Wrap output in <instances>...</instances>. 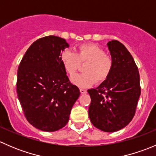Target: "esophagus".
Instances as JSON below:
<instances>
[{
  "label": "esophagus",
  "mask_w": 156,
  "mask_h": 156,
  "mask_svg": "<svg viewBox=\"0 0 156 156\" xmlns=\"http://www.w3.org/2000/svg\"><path fill=\"white\" fill-rule=\"evenodd\" d=\"M80 92H81V94H87V90H86L85 89H82V88L80 89Z\"/></svg>",
  "instance_id": "1"
}]
</instances>
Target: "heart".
Returning a JSON list of instances; mask_svg holds the SVG:
<instances>
[{
  "label": "heart",
  "mask_w": 156,
  "mask_h": 156,
  "mask_svg": "<svg viewBox=\"0 0 156 156\" xmlns=\"http://www.w3.org/2000/svg\"><path fill=\"white\" fill-rule=\"evenodd\" d=\"M66 72L73 75L81 67L84 73L72 77V83L81 88L89 87L96 82L101 84L108 78L113 68L112 59L106 51L94 44H83L78 46L76 53L66 50L60 56Z\"/></svg>",
  "instance_id": "1"
}]
</instances>
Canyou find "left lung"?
I'll return each instance as SVG.
<instances>
[{"mask_svg": "<svg viewBox=\"0 0 156 156\" xmlns=\"http://www.w3.org/2000/svg\"><path fill=\"white\" fill-rule=\"evenodd\" d=\"M107 45L113 68L104 82L87 90L91 98L88 113L94 126L115 132L127 126L133 118L141 88L138 68L125 45L116 40Z\"/></svg>", "mask_w": 156, "mask_h": 156, "instance_id": "8db88e82", "label": "left lung"}]
</instances>
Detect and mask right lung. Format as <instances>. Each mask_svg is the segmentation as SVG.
I'll list each match as a JSON object with an SVG mask.
<instances>
[{
	"mask_svg": "<svg viewBox=\"0 0 156 156\" xmlns=\"http://www.w3.org/2000/svg\"><path fill=\"white\" fill-rule=\"evenodd\" d=\"M68 47L65 39L57 36L39 38L19 66L16 91L25 117L44 131H56L65 126L80 96L60 60L62 51Z\"/></svg>",
	"mask_w": 156,
	"mask_h": 156,
	"instance_id": "1",
	"label": "right lung"
}]
</instances>
